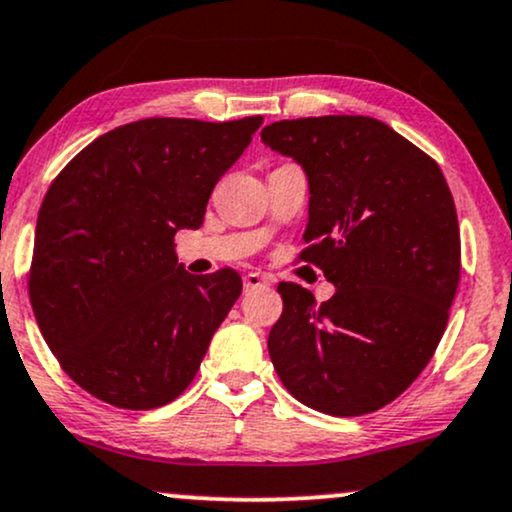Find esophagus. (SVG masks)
<instances>
[{
	"mask_svg": "<svg viewBox=\"0 0 512 512\" xmlns=\"http://www.w3.org/2000/svg\"><path fill=\"white\" fill-rule=\"evenodd\" d=\"M243 286H245V291H255V288L269 286V279L260 272H250L243 276Z\"/></svg>",
	"mask_w": 512,
	"mask_h": 512,
	"instance_id": "1",
	"label": "esophagus"
}]
</instances>
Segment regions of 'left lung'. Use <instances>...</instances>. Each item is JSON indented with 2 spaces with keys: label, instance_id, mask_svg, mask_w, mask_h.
Wrapping results in <instances>:
<instances>
[{
  "label": "left lung",
  "instance_id": "obj_1",
  "mask_svg": "<svg viewBox=\"0 0 512 512\" xmlns=\"http://www.w3.org/2000/svg\"><path fill=\"white\" fill-rule=\"evenodd\" d=\"M262 143L303 164L310 221L298 260L336 286L322 305L279 283L269 357L288 393L326 415L396 400L432 360L460 283V229L439 164L369 116L274 121Z\"/></svg>",
  "mask_w": 512,
  "mask_h": 512
}]
</instances>
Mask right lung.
<instances>
[{
  "label": "right lung",
  "mask_w": 512,
  "mask_h": 512,
  "mask_svg": "<svg viewBox=\"0 0 512 512\" xmlns=\"http://www.w3.org/2000/svg\"><path fill=\"white\" fill-rule=\"evenodd\" d=\"M262 116H152L100 135L47 188L28 295L49 350L90 396L152 410L188 389L243 291L236 269L195 276L178 229H200L214 186Z\"/></svg>",
  "instance_id": "right-lung-1"
}]
</instances>
